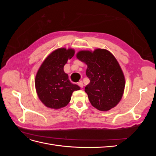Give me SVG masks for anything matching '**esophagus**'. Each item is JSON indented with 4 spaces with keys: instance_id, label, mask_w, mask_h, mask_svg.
Returning <instances> with one entry per match:
<instances>
[{
    "instance_id": "obj_1",
    "label": "esophagus",
    "mask_w": 156,
    "mask_h": 156,
    "mask_svg": "<svg viewBox=\"0 0 156 156\" xmlns=\"http://www.w3.org/2000/svg\"><path fill=\"white\" fill-rule=\"evenodd\" d=\"M78 85L81 88H83V81H79L78 83Z\"/></svg>"
}]
</instances>
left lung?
Wrapping results in <instances>:
<instances>
[{
  "mask_svg": "<svg viewBox=\"0 0 156 156\" xmlns=\"http://www.w3.org/2000/svg\"><path fill=\"white\" fill-rule=\"evenodd\" d=\"M77 58L88 66L86 74L90 83L84 91L92 105L103 111L115 107L123 95L125 79L115 56L106 49H97L93 53L79 51Z\"/></svg>",
  "mask_w": 156,
  "mask_h": 156,
  "instance_id": "obj_1",
  "label": "left lung"
}]
</instances>
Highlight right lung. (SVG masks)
<instances>
[{
    "instance_id": "1",
    "label": "right lung",
    "mask_w": 156,
    "mask_h": 156,
    "mask_svg": "<svg viewBox=\"0 0 156 156\" xmlns=\"http://www.w3.org/2000/svg\"><path fill=\"white\" fill-rule=\"evenodd\" d=\"M75 53L73 49L60 48L51 53L42 63L35 79L40 100L48 107L58 108L66 106L75 90L80 87L70 82L64 66Z\"/></svg>"
}]
</instances>
